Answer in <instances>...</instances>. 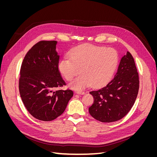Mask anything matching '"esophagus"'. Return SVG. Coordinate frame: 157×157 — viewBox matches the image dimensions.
<instances>
[{
    "label": "esophagus",
    "mask_w": 157,
    "mask_h": 157,
    "mask_svg": "<svg viewBox=\"0 0 157 157\" xmlns=\"http://www.w3.org/2000/svg\"><path fill=\"white\" fill-rule=\"evenodd\" d=\"M77 94H80V95H84V94H85V92H76Z\"/></svg>",
    "instance_id": "obj_1"
}]
</instances>
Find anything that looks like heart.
<instances>
[{
    "instance_id": "1",
    "label": "heart",
    "mask_w": 157,
    "mask_h": 157,
    "mask_svg": "<svg viewBox=\"0 0 157 157\" xmlns=\"http://www.w3.org/2000/svg\"><path fill=\"white\" fill-rule=\"evenodd\" d=\"M69 58H63L59 61L58 69L67 80H73L69 86L82 90L93 85L101 86L111 78L118 63L117 52L111 48L92 44H84L71 51Z\"/></svg>"
}]
</instances>
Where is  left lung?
<instances>
[{
  "label": "left lung",
  "instance_id": "1",
  "mask_svg": "<svg viewBox=\"0 0 157 157\" xmlns=\"http://www.w3.org/2000/svg\"><path fill=\"white\" fill-rule=\"evenodd\" d=\"M140 80L135 61L127 52L122 57L115 77L101 88L90 92L94 101L89 113L102 122L121 120L134 105L139 91Z\"/></svg>",
  "mask_w": 157,
  "mask_h": 157
}]
</instances>
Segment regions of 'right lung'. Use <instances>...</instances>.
Returning <instances> with one entry per match:
<instances>
[{"label":"right lung","instance_id":"right-lung-1","mask_svg":"<svg viewBox=\"0 0 157 157\" xmlns=\"http://www.w3.org/2000/svg\"><path fill=\"white\" fill-rule=\"evenodd\" d=\"M57 41L41 40L28 51L21 66L19 90L27 110L38 120L51 121L60 116L71 98L58 69Z\"/></svg>","mask_w":157,"mask_h":157}]
</instances>
